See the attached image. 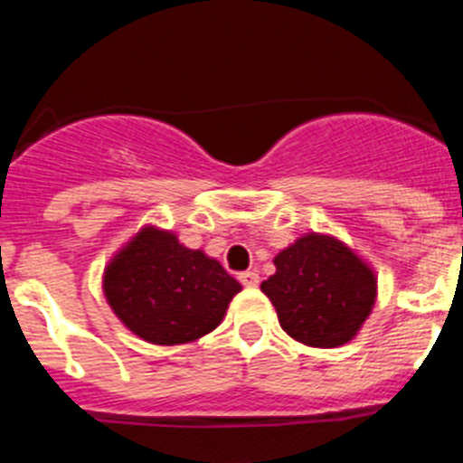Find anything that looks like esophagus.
Segmentation results:
<instances>
[{
	"instance_id": "obj_1",
	"label": "esophagus",
	"mask_w": 463,
	"mask_h": 463,
	"mask_svg": "<svg viewBox=\"0 0 463 463\" xmlns=\"http://www.w3.org/2000/svg\"><path fill=\"white\" fill-rule=\"evenodd\" d=\"M239 280L243 288H257L260 285V276H257L255 271H243L239 273Z\"/></svg>"
}]
</instances>
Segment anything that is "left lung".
Instances as JSON below:
<instances>
[{"label":"left lung","mask_w":463,"mask_h":463,"mask_svg":"<svg viewBox=\"0 0 463 463\" xmlns=\"http://www.w3.org/2000/svg\"><path fill=\"white\" fill-rule=\"evenodd\" d=\"M273 264L276 273L261 282V292L294 341L310 347L353 341L375 304V276L350 248L331 236L306 234Z\"/></svg>","instance_id":"left-lung-1"}]
</instances>
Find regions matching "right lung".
<instances>
[{
    "instance_id": "add662e5",
    "label": "right lung",
    "mask_w": 463,
    "mask_h": 463,
    "mask_svg": "<svg viewBox=\"0 0 463 463\" xmlns=\"http://www.w3.org/2000/svg\"><path fill=\"white\" fill-rule=\"evenodd\" d=\"M104 292L137 336L178 345L215 329L241 285L220 261L190 250L169 232L146 227L109 264Z\"/></svg>"
}]
</instances>
